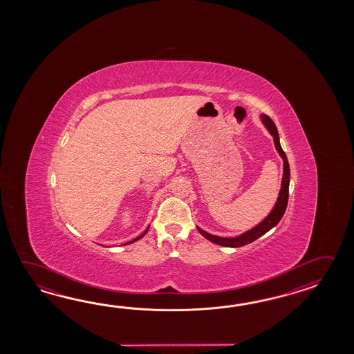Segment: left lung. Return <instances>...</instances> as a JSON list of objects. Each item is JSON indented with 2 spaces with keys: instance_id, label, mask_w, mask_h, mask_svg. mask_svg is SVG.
Returning <instances> with one entry per match:
<instances>
[{
  "instance_id": "1",
  "label": "left lung",
  "mask_w": 354,
  "mask_h": 354,
  "mask_svg": "<svg viewBox=\"0 0 354 354\" xmlns=\"http://www.w3.org/2000/svg\"><path fill=\"white\" fill-rule=\"evenodd\" d=\"M261 120L263 122L264 127L270 131V134L273 136V142H274V147L276 151H279V157L283 160V176H282V182H281V189H279V197L277 201L274 203L273 209L271 212L266 216V218L257 224L254 227L249 229L248 232L241 234L238 236H233V238H223V236H218L214 234L207 233L203 230L201 227L197 226V230L200 234L205 236L207 241H212L218 245H223V247H229V248H238V247H243L247 245L249 243L256 241L259 236H262L263 234L270 232L272 227L277 225L279 220L283 216L285 211H286L287 201H288V186H290V166H288V160H287L286 154L285 151H282V147L279 144V136L277 128L274 125V122L271 120L270 116L262 113L261 115Z\"/></svg>"
}]
</instances>
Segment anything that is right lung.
<instances>
[{
	"mask_svg": "<svg viewBox=\"0 0 354 354\" xmlns=\"http://www.w3.org/2000/svg\"><path fill=\"white\" fill-rule=\"evenodd\" d=\"M148 229H149V226H148V227H147V229H145V230H144V233H142V234H140V235H139V236H136V238H134V239H133V241H128V243H125V244H124V245H127V244H131V243H134V241H139V239H140V238H143L144 235H145V234H147V232H148Z\"/></svg>",
	"mask_w": 354,
	"mask_h": 354,
	"instance_id": "add662e5",
	"label": "right lung"
}]
</instances>
